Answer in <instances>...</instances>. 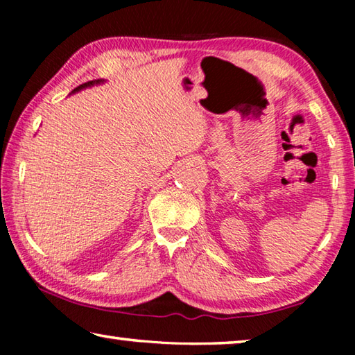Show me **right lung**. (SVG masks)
<instances>
[{
  "label": "right lung",
  "instance_id": "1",
  "mask_svg": "<svg viewBox=\"0 0 355 355\" xmlns=\"http://www.w3.org/2000/svg\"><path fill=\"white\" fill-rule=\"evenodd\" d=\"M100 81H101V80H95V81H87V83H84V84H80V86L75 87V91H73V92H76V91H81V89L92 86V84H97V83H100Z\"/></svg>",
  "mask_w": 355,
  "mask_h": 355
}]
</instances>
